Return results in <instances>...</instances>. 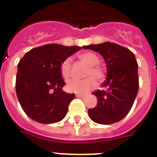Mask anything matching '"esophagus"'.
I'll return each instance as SVG.
<instances>
[{"instance_id":"1","label":"esophagus","mask_w":157,"mask_h":157,"mask_svg":"<svg viewBox=\"0 0 157 157\" xmlns=\"http://www.w3.org/2000/svg\"><path fill=\"white\" fill-rule=\"evenodd\" d=\"M76 98H85V96H84V95H81V94H76Z\"/></svg>"}]
</instances>
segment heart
<instances>
[{
    "label": "heart",
    "instance_id": "obj_1",
    "mask_svg": "<svg viewBox=\"0 0 157 157\" xmlns=\"http://www.w3.org/2000/svg\"><path fill=\"white\" fill-rule=\"evenodd\" d=\"M80 61L88 66L86 71L85 76H88L84 79H72L67 85V90L70 93L77 94H86L94 90L97 86V81L103 82L106 78L105 71L98 63L100 62L99 56L93 52L86 51L78 55ZM71 63L69 59L63 60L59 66V72L63 79L67 80L71 76Z\"/></svg>",
    "mask_w": 157,
    "mask_h": 157
}]
</instances>
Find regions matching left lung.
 <instances>
[{
    "mask_svg": "<svg viewBox=\"0 0 157 157\" xmlns=\"http://www.w3.org/2000/svg\"><path fill=\"white\" fill-rule=\"evenodd\" d=\"M102 55L107 65L105 90L93 93L98 104L88 110L91 120L100 124H112L123 120L134 105L139 88L138 63L130 49L109 41L83 46Z\"/></svg>",
    "mask_w": 157,
    "mask_h": 157,
    "instance_id": "obj_1",
    "label": "left lung"
}]
</instances>
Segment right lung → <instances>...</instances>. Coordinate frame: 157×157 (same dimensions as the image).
Returning a JSON list of instances; mask_svg holds the SVG:
<instances>
[{"instance_id": "right-lung-1", "label": "right lung", "mask_w": 157, "mask_h": 157, "mask_svg": "<svg viewBox=\"0 0 157 157\" xmlns=\"http://www.w3.org/2000/svg\"><path fill=\"white\" fill-rule=\"evenodd\" d=\"M81 47L48 44L32 48L18 63L16 90L24 112L40 123H54L66 116L75 94L62 90L66 85L59 66Z\"/></svg>"}]
</instances>
